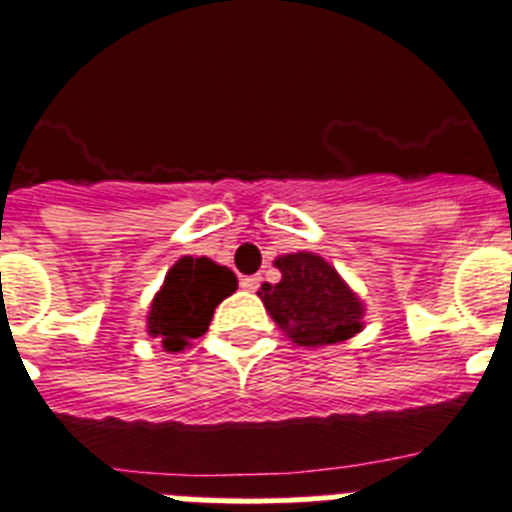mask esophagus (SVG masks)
<instances>
[{
  "label": "esophagus",
  "instance_id": "1",
  "mask_svg": "<svg viewBox=\"0 0 512 512\" xmlns=\"http://www.w3.org/2000/svg\"><path fill=\"white\" fill-rule=\"evenodd\" d=\"M257 286H260V276H244V278H242V289L255 291Z\"/></svg>",
  "mask_w": 512,
  "mask_h": 512
}]
</instances>
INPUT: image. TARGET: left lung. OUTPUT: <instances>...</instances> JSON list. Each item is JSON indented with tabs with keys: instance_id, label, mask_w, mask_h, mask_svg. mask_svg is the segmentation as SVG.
Instances as JSON below:
<instances>
[{
	"instance_id": "obj_1",
	"label": "left lung",
	"mask_w": 512,
	"mask_h": 512,
	"mask_svg": "<svg viewBox=\"0 0 512 512\" xmlns=\"http://www.w3.org/2000/svg\"><path fill=\"white\" fill-rule=\"evenodd\" d=\"M276 268L281 281L263 283L257 296L291 341L328 346L362 330V302L322 257L312 252L283 255Z\"/></svg>"
}]
</instances>
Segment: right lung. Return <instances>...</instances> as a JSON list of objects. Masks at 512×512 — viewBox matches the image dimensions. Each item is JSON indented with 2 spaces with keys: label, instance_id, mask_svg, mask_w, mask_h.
<instances>
[{
  "label": "right lung",
  "instance_id": "obj_1",
  "mask_svg": "<svg viewBox=\"0 0 512 512\" xmlns=\"http://www.w3.org/2000/svg\"><path fill=\"white\" fill-rule=\"evenodd\" d=\"M236 291V276L208 257H182L150 304L148 333L166 351H182L208 330L218 304Z\"/></svg>",
  "mask_w": 512,
  "mask_h": 512
}]
</instances>
